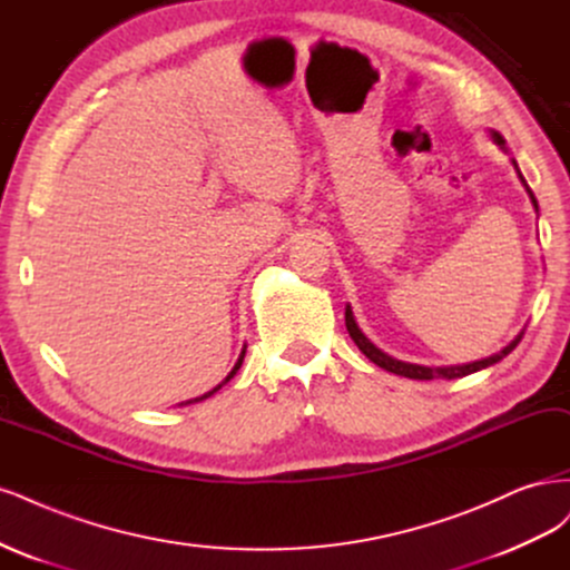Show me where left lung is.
<instances>
[{"label":"left lung","instance_id":"left-lung-1","mask_svg":"<svg viewBox=\"0 0 570 570\" xmlns=\"http://www.w3.org/2000/svg\"><path fill=\"white\" fill-rule=\"evenodd\" d=\"M490 137H492V141L500 146V149L504 151V139H502V135L500 132H490ZM513 163V168H517V175H519V179H521V185L525 187V191H528V196H530V204H532V208H535V213H538V198H535V194L530 191V187L525 185V179H523V175H521V170H519V165H517V160H511ZM345 326H347V334H351V338L355 341V345L360 347V351L370 357L374 364H379L381 370H385V372H391V374H397V376H405V379H416V381H431V379H462V376H469V374H473V372H481V370H488V366H492V364H498L500 360H504L513 347L519 345V341L523 338V332L513 338L507 347H502L500 353H494V355H490V357H485V360H475V362H469V364H450V366H424V364H410V362H402V360H395V357H391V355H385L383 351H379V347L366 338L364 334H362V328L357 326V322H355V315H353V307L351 305H345Z\"/></svg>","mask_w":570,"mask_h":570}]
</instances>
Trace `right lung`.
Wrapping results in <instances>:
<instances>
[{
	"instance_id": "right-lung-1",
	"label": "right lung",
	"mask_w": 570,
	"mask_h": 570,
	"mask_svg": "<svg viewBox=\"0 0 570 570\" xmlns=\"http://www.w3.org/2000/svg\"><path fill=\"white\" fill-rule=\"evenodd\" d=\"M244 357H246V345H244V351H242V355H238V360H236V364H234V370H232V372L227 374V379H225L223 383H217L213 391L204 393V395H200V397H194V400H187V402H179V407H181V405H191V402H200V400H206V397H210L213 393H217V391H219V389H223V385H225V383H227L229 379H234V374H236L238 370H242V364H244Z\"/></svg>"
}]
</instances>
